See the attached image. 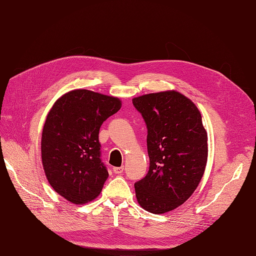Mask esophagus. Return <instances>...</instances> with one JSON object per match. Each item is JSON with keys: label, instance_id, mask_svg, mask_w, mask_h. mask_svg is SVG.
<instances>
[{"label": "esophagus", "instance_id": "esophagus-1", "mask_svg": "<svg viewBox=\"0 0 256 256\" xmlns=\"http://www.w3.org/2000/svg\"><path fill=\"white\" fill-rule=\"evenodd\" d=\"M124 171V166H115L113 168V172L115 174H122Z\"/></svg>", "mask_w": 256, "mask_h": 256}]
</instances>
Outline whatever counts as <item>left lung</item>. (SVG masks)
Returning <instances> with one entry per match:
<instances>
[{"label": "left lung", "mask_w": 256, "mask_h": 256, "mask_svg": "<svg viewBox=\"0 0 256 256\" xmlns=\"http://www.w3.org/2000/svg\"><path fill=\"white\" fill-rule=\"evenodd\" d=\"M147 126L150 170L134 184L138 203L156 214L174 210L196 191L208 157L207 131L198 106L177 90L132 99Z\"/></svg>", "instance_id": "left-lung-1"}]
</instances>
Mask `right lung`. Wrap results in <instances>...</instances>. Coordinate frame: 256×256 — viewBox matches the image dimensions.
I'll return each mask as SVG.
<instances>
[{
    "instance_id": "obj_1",
    "label": "right lung",
    "mask_w": 256,
    "mask_h": 256,
    "mask_svg": "<svg viewBox=\"0 0 256 256\" xmlns=\"http://www.w3.org/2000/svg\"><path fill=\"white\" fill-rule=\"evenodd\" d=\"M120 106L118 97L74 90L50 109L42 134V162L51 187L69 202L82 205L102 192L109 173L100 160L99 129Z\"/></svg>"
}]
</instances>
